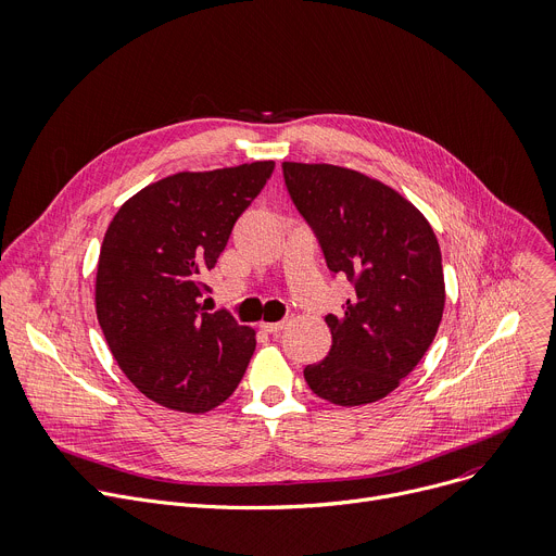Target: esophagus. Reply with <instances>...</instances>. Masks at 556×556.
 <instances>
[{"label": "esophagus", "instance_id": "34e87169", "mask_svg": "<svg viewBox=\"0 0 556 556\" xmlns=\"http://www.w3.org/2000/svg\"><path fill=\"white\" fill-rule=\"evenodd\" d=\"M283 326H286V321H262L258 324V328H262L264 332H270V336H277Z\"/></svg>", "mask_w": 556, "mask_h": 556}]
</instances>
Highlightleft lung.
Here are the masks:
<instances>
[{
    "label": "left lung",
    "instance_id": "obj_1",
    "mask_svg": "<svg viewBox=\"0 0 556 556\" xmlns=\"http://www.w3.org/2000/svg\"><path fill=\"white\" fill-rule=\"evenodd\" d=\"M281 169L328 270L353 286L344 311L326 315L328 355L304 378L332 404L376 402L414 371L438 332L445 311L438 239L418 207L376 178L324 163Z\"/></svg>",
    "mask_w": 556,
    "mask_h": 556
}]
</instances>
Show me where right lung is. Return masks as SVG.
<instances>
[{"label": "right lung", "instance_id": "add662e5", "mask_svg": "<svg viewBox=\"0 0 556 556\" xmlns=\"http://www.w3.org/2000/svg\"><path fill=\"white\" fill-rule=\"evenodd\" d=\"M273 161L180 172L147 185L111 220L98 258L96 313L123 374L185 414L226 402L254 353V330L205 313L201 281L237 218L264 190Z\"/></svg>", "mask_w": 556, "mask_h": 556}]
</instances>
